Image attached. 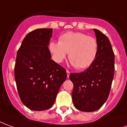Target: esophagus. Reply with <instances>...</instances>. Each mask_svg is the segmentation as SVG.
I'll use <instances>...</instances> for the list:
<instances>
[{"mask_svg": "<svg viewBox=\"0 0 127 127\" xmlns=\"http://www.w3.org/2000/svg\"><path fill=\"white\" fill-rule=\"evenodd\" d=\"M66 73H67V77L69 78V76H70V72L69 71V70H66Z\"/></svg>", "mask_w": 127, "mask_h": 127, "instance_id": "obj_1", "label": "esophagus"}]
</instances>
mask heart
I'll return each mask as SVG.
<instances>
[{"label":"heart","instance_id":"1","mask_svg":"<svg viewBox=\"0 0 127 127\" xmlns=\"http://www.w3.org/2000/svg\"><path fill=\"white\" fill-rule=\"evenodd\" d=\"M49 50L52 59L60 64L67 57L70 64L78 70L87 68L97 57L99 51L97 40L82 32H68L59 37V42L51 41Z\"/></svg>","mask_w":127,"mask_h":127}]
</instances>
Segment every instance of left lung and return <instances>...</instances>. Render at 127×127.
Here are the masks:
<instances>
[{
	"instance_id": "8db88e82",
	"label": "left lung",
	"mask_w": 127,
	"mask_h": 127,
	"mask_svg": "<svg viewBox=\"0 0 127 127\" xmlns=\"http://www.w3.org/2000/svg\"><path fill=\"white\" fill-rule=\"evenodd\" d=\"M99 44L94 62L80 73H71L73 83L72 97L78 110L91 112L99 110L106 101L114 74V54L108 37L93 29Z\"/></svg>"
}]
</instances>
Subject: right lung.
<instances>
[{
    "label": "right lung",
    "instance_id": "add662e5",
    "mask_svg": "<svg viewBox=\"0 0 127 127\" xmlns=\"http://www.w3.org/2000/svg\"><path fill=\"white\" fill-rule=\"evenodd\" d=\"M52 28L36 29L27 34L17 53L15 79L19 97L30 110L51 108L67 74L51 60L48 48Z\"/></svg>",
    "mask_w": 127,
    "mask_h": 127
}]
</instances>
